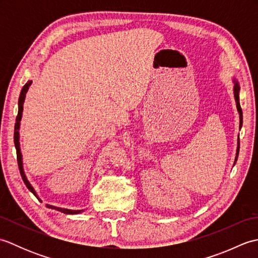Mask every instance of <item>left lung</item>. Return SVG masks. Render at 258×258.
Here are the masks:
<instances>
[{"label": "left lung", "instance_id": "obj_1", "mask_svg": "<svg viewBox=\"0 0 258 258\" xmlns=\"http://www.w3.org/2000/svg\"><path fill=\"white\" fill-rule=\"evenodd\" d=\"M233 83H234V97H235V102H236V107H237V111L239 114V128L242 127V124H243V112H242V108H240V104H239V84L238 82L236 81V79H233ZM238 153H239V139L237 141V150H236V156H235V162H234V165L235 163L237 161V157H238Z\"/></svg>", "mask_w": 258, "mask_h": 258}]
</instances>
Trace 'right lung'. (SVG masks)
Here are the masks:
<instances>
[{"mask_svg": "<svg viewBox=\"0 0 258 258\" xmlns=\"http://www.w3.org/2000/svg\"><path fill=\"white\" fill-rule=\"evenodd\" d=\"M31 84H32V81L27 82V83L23 86V89H22L20 97H19V112H18V116H16V123H15V127H14V144H15V149H16V155H18V164H19V168H20L22 179H23V182L26 185V187L29 188V190L32 191V193L35 195V197L38 201L42 202L40 199H38L35 189L33 188V186L30 184L29 180H27V177H26V175L24 173L23 158H22V153H21V147H20V132H19V131H20V126H21L22 113H23V104H24V101H25L26 93H27V91H29V87L31 86ZM46 207L52 208V210H55V211H58V212H62L64 214H80L82 212H84V210H68V208L57 207V206L50 205V204H46Z\"/></svg>", "mask_w": 258, "mask_h": 258, "instance_id": "1", "label": "right lung"}]
</instances>
